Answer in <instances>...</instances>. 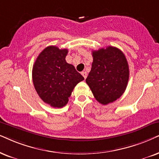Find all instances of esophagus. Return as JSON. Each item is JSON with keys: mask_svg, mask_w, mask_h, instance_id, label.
Masks as SVG:
<instances>
[{"mask_svg": "<svg viewBox=\"0 0 159 159\" xmlns=\"http://www.w3.org/2000/svg\"><path fill=\"white\" fill-rule=\"evenodd\" d=\"M81 75L84 76V78H85V79L86 78V77H87V73H86V72H82V73H81Z\"/></svg>", "mask_w": 159, "mask_h": 159, "instance_id": "1", "label": "esophagus"}]
</instances>
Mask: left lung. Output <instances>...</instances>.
<instances>
[{
  "label": "left lung",
  "instance_id": "8db88e82",
  "mask_svg": "<svg viewBox=\"0 0 159 159\" xmlns=\"http://www.w3.org/2000/svg\"><path fill=\"white\" fill-rule=\"evenodd\" d=\"M92 69L86 82L95 99L107 105L121 97L127 87V59L120 49L112 46L92 51Z\"/></svg>",
  "mask_w": 159,
  "mask_h": 159
}]
</instances>
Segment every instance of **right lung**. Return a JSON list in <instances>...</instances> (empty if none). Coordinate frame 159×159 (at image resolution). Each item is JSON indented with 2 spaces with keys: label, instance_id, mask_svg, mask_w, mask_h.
Wrapping results in <instances>:
<instances>
[{
  "label": "right lung",
  "instance_id": "1",
  "mask_svg": "<svg viewBox=\"0 0 159 159\" xmlns=\"http://www.w3.org/2000/svg\"><path fill=\"white\" fill-rule=\"evenodd\" d=\"M67 53V49L48 46L38 56L32 70L38 95L54 108L65 106L74 87L84 79L73 65L66 61Z\"/></svg>",
  "mask_w": 159,
  "mask_h": 159
}]
</instances>
